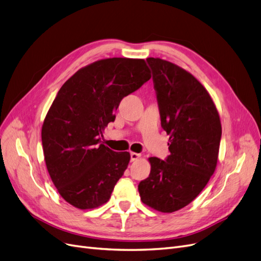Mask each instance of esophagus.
<instances>
[{"mask_svg":"<svg viewBox=\"0 0 261 261\" xmlns=\"http://www.w3.org/2000/svg\"><path fill=\"white\" fill-rule=\"evenodd\" d=\"M140 158V153L136 152H130V161H136Z\"/></svg>","mask_w":261,"mask_h":261,"instance_id":"1","label":"esophagus"}]
</instances>
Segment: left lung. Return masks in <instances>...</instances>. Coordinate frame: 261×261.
Listing matches in <instances>:
<instances>
[{
  "label": "left lung",
  "mask_w": 261,
  "mask_h": 261,
  "mask_svg": "<svg viewBox=\"0 0 261 261\" xmlns=\"http://www.w3.org/2000/svg\"><path fill=\"white\" fill-rule=\"evenodd\" d=\"M147 62L170 154L149 158L151 171L138 191L147 206L174 212L191 203L215 172L222 128L208 91L192 74L158 58Z\"/></svg>",
  "instance_id": "left-lung-1"
}]
</instances>
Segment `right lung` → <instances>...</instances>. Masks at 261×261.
I'll list each match as a JSON object with an SVG mask.
<instances>
[{"mask_svg": "<svg viewBox=\"0 0 261 261\" xmlns=\"http://www.w3.org/2000/svg\"><path fill=\"white\" fill-rule=\"evenodd\" d=\"M150 77L145 60L113 58L81 68L61 87L41 137L51 179L72 206L92 209L110 199L130 155L102 145V130L122 99Z\"/></svg>", "mask_w": 261, "mask_h": 261, "instance_id": "obj_1", "label": "right lung"}]
</instances>
